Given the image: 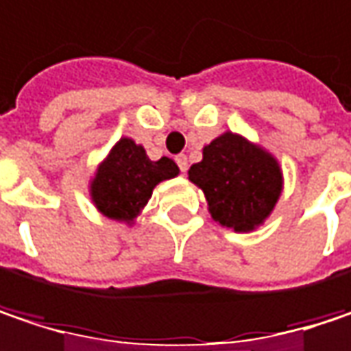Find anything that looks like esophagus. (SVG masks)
<instances>
[{"label": "esophagus", "mask_w": 351, "mask_h": 351, "mask_svg": "<svg viewBox=\"0 0 351 351\" xmlns=\"http://www.w3.org/2000/svg\"><path fill=\"white\" fill-rule=\"evenodd\" d=\"M175 160L176 165H178V169H180V173H184V171L189 169V158H186V154H178Z\"/></svg>", "instance_id": "esophagus-1"}]
</instances>
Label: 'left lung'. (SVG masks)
Returning a JSON list of instances; mask_svg holds the SVG:
<instances>
[{
    "label": "left lung",
    "instance_id": "8db88e82",
    "mask_svg": "<svg viewBox=\"0 0 351 351\" xmlns=\"http://www.w3.org/2000/svg\"><path fill=\"white\" fill-rule=\"evenodd\" d=\"M189 178L203 189L213 219L239 233L259 227L281 195L277 160L231 132L203 148Z\"/></svg>",
    "mask_w": 351,
    "mask_h": 351
}]
</instances>
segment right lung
Returning <instances> with one entry per match:
<instances>
[{"label": "right lung", "instance_id": "1", "mask_svg": "<svg viewBox=\"0 0 351 351\" xmlns=\"http://www.w3.org/2000/svg\"><path fill=\"white\" fill-rule=\"evenodd\" d=\"M176 175L178 167L171 158L150 160L143 146L122 138L92 180V199L102 215L130 223L152 197V189Z\"/></svg>", "mask_w": 351, "mask_h": 351}]
</instances>
